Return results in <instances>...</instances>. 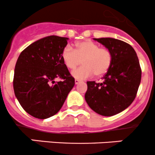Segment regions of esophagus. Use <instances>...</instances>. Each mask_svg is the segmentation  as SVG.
Here are the masks:
<instances>
[{"mask_svg": "<svg viewBox=\"0 0 155 155\" xmlns=\"http://www.w3.org/2000/svg\"><path fill=\"white\" fill-rule=\"evenodd\" d=\"M80 82H81V81H79V80H78V79L74 80V83H75V84H78Z\"/></svg>", "mask_w": 155, "mask_h": 155, "instance_id": "obj_1", "label": "esophagus"}]
</instances>
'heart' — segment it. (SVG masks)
<instances>
[{
	"label": "heart",
	"mask_w": 155,
	"mask_h": 155,
	"mask_svg": "<svg viewBox=\"0 0 155 155\" xmlns=\"http://www.w3.org/2000/svg\"><path fill=\"white\" fill-rule=\"evenodd\" d=\"M61 57L70 70L76 68L82 62L84 65L72 72L73 77L79 80L91 77L93 74L97 78L105 75L112 62L111 52L90 40L75 43L74 50L66 46L61 53Z\"/></svg>",
	"instance_id": "obj_1"
}]
</instances>
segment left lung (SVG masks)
I'll use <instances>...</instances> for the list:
<instances>
[{"label": "left lung", "instance_id": "1", "mask_svg": "<svg viewBox=\"0 0 155 155\" xmlns=\"http://www.w3.org/2000/svg\"><path fill=\"white\" fill-rule=\"evenodd\" d=\"M93 39L111 52L112 62L100 83L87 81L85 100L97 114L115 115L136 98L142 76L139 59L134 49L124 41L111 38Z\"/></svg>", "mask_w": 155, "mask_h": 155}]
</instances>
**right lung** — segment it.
Listing matches in <instances>:
<instances>
[{"label": "right lung", "instance_id": "right-lung-1", "mask_svg": "<svg viewBox=\"0 0 155 155\" xmlns=\"http://www.w3.org/2000/svg\"><path fill=\"white\" fill-rule=\"evenodd\" d=\"M68 38L50 35L38 40L19 55L13 78L15 96L28 114L38 119L56 114L74 86L61 53ZM59 77L62 81L54 83Z\"/></svg>", "mask_w": 155, "mask_h": 155}]
</instances>
